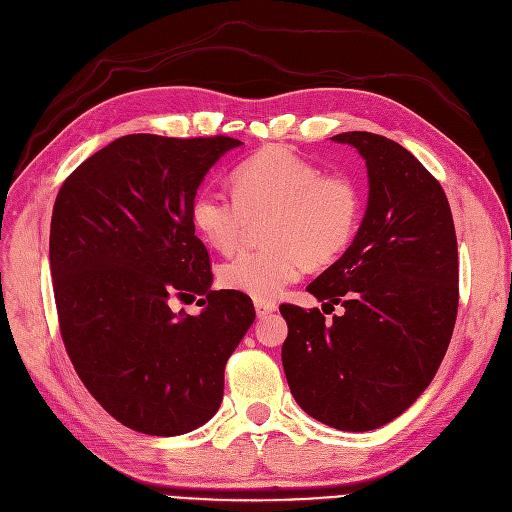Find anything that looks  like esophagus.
I'll list each match as a JSON object with an SVG mask.
<instances>
[{
    "mask_svg": "<svg viewBox=\"0 0 512 512\" xmlns=\"http://www.w3.org/2000/svg\"><path fill=\"white\" fill-rule=\"evenodd\" d=\"M255 312L259 318H266L268 314L276 312V304L268 299H255Z\"/></svg>",
    "mask_w": 512,
    "mask_h": 512,
    "instance_id": "34e87169",
    "label": "esophagus"
}]
</instances>
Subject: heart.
I'll return each instance as SVG.
<instances>
[{"label": "heart", "mask_w": 512, "mask_h": 512, "mask_svg": "<svg viewBox=\"0 0 512 512\" xmlns=\"http://www.w3.org/2000/svg\"><path fill=\"white\" fill-rule=\"evenodd\" d=\"M234 196L202 187L189 204L196 232L219 253H232L249 221L266 217L268 246L244 251L219 268V282L253 299H274L306 263L323 268L342 255L361 223V192L342 175L323 170L293 149L272 145L236 166Z\"/></svg>", "instance_id": "heart-1"}]
</instances>
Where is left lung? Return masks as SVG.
<instances>
[{"label": "left lung", "instance_id": "obj_1", "mask_svg": "<svg viewBox=\"0 0 512 512\" xmlns=\"http://www.w3.org/2000/svg\"><path fill=\"white\" fill-rule=\"evenodd\" d=\"M367 166L361 227L308 285L323 306H280L289 325L282 367L297 405L337 430L380 428L428 388L458 314V240L439 181L409 151L373 132L331 137Z\"/></svg>", "mask_w": 512, "mask_h": 512}]
</instances>
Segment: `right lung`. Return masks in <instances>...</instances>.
<instances>
[{
  "mask_svg": "<svg viewBox=\"0 0 512 512\" xmlns=\"http://www.w3.org/2000/svg\"><path fill=\"white\" fill-rule=\"evenodd\" d=\"M242 141L126 135L63 183L50 223L61 335L80 380L120 424L177 437L206 424L223 371L255 320L249 295L211 291L189 204ZM206 294L196 317L167 304Z\"/></svg>",
  "mask_w": 512,
  "mask_h": 512,
  "instance_id": "1",
  "label": "right lung"
}]
</instances>
